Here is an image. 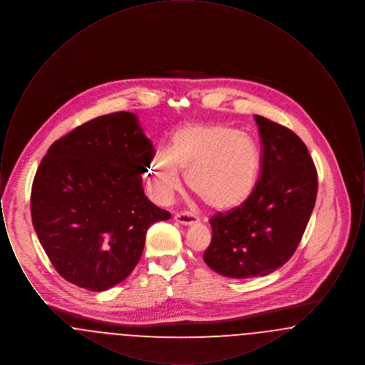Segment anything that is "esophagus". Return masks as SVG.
I'll use <instances>...</instances> for the list:
<instances>
[{
  "instance_id": "obj_1",
  "label": "esophagus",
  "mask_w": 365,
  "mask_h": 365,
  "mask_svg": "<svg viewBox=\"0 0 365 365\" xmlns=\"http://www.w3.org/2000/svg\"><path fill=\"white\" fill-rule=\"evenodd\" d=\"M174 219L175 222H178L179 225H183V226H192V225L198 223V217L189 212L178 213V215H175Z\"/></svg>"
}]
</instances>
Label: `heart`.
I'll return each instance as SVG.
<instances>
[{
    "label": "heart",
    "mask_w": 365,
    "mask_h": 365,
    "mask_svg": "<svg viewBox=\"0 0 365 365\" xmlns=\"http://www.w3.org/2000/svg\"><path fill=\"white\" fill-rule=\"evenodd\" d=\"M260 171V149L247 134L189 124L175 131L167 152L153 156L146 180L157 201L168 202L182 187V173L209 208L230 210L253 194Z\"/></svg>",
    "instance_id": "obj_1"
}]
</instances>
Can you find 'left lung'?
Returning a JSON list of instances; mask_svg holds the SVG:
<instances>
[{"label":"left lung","mask_w":365,"mask_h":365,"mask_svg":"<svg viewBox=\"0 0 365 365\" xmlns=\"http://www.w3.org/2000/svg\"><path fill=\"white\" fill-rule=\"evenodd\" d=\"M262 143L261 175L241 207L210 219L204 253L210 269L227 278L265 277L284 265L312 215L317 174L305 143L278 123L256 115Z\"/></svg>","instance_id":"obj_1"}]
</instances>
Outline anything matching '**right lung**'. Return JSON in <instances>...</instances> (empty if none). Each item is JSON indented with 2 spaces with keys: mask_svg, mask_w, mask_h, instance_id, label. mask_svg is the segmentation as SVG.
<instances>
[{
  "mask_svg": "<svg viewBox=\"0 0 365 365\" xmlns=\"http://www.w3.org/2000/svg\"><path fill=\"white\" fill-rule=\"evenodd\" d=\"M155 156L138 116H100L56 140L31 190L35 232L56 271L90 292L127 278L148 228L171 215L148 200L142 175Z\"/></svg>",
  "mask_w": 365,
  "mask_h": 365,
  "instance_id": "add662e5",
  "label": "right lung"
}]
</instances>
